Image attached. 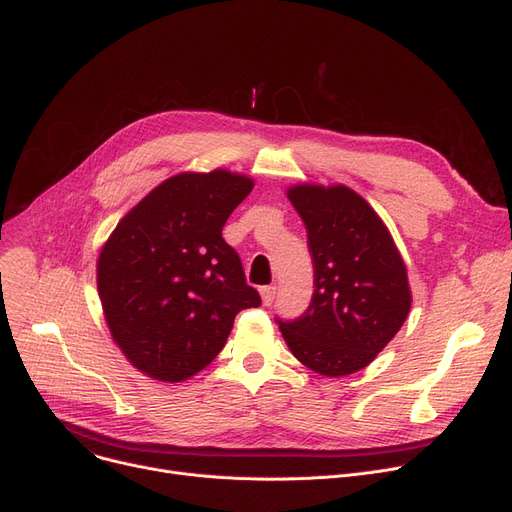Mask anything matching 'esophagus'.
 Masks as SVG:
<instances>
[{"label":"esophagus","mask_w":512,"mask_h":512,"mask_svg":"<svg viewBox=\"0 0 512 512\" xmlns=\"http://www.w3.org/2000/svg\"><path fill=\"white\" fill-rule=\"evenodd\" d=\"M276 299V286H263L261 288V301L265 307H270Z\"/></svg>","instance_id":"1"}]
</instances>
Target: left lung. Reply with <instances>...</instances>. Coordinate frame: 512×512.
I'll use <instances>...</instances> for the list:
<instances>
[{"label": "left lung", "instance_id": "left-lung-1", "mask_svg": "<svg viewBox=\"0 0 512 512\" xmlns=\"http://www.w3.org/2000/svg\"><path fill=\"white\" fill-rule=\"evenodd\" d=\"M286 195L307 228L315 290L301 317L276 321L305 367L342 378L367 367L405 324L407 265L380 215L348 186L297 184Z\"/></svg>", "mask_w": 512, "mask_h": 512}]
</instances>
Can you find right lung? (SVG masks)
Listing matches in <instances>:
<instances>
[{"label": "right lung", "instance_id": "add662e5", "mask_svg": "<svg viewBox=\"0 0 512 512\" xmlns=\"http://www.w3.org/2000/svg\"><path fill=\"white\" fill-rule=\"evenodd\" d=\"M253 180L228 170L182 172L118 222L97 261L107 328L149 378L182 382L224 348L238 311L259 307L222 236Z\"/></svg>", "mask_w": 512, "mask_h": 512}]
</instances>
